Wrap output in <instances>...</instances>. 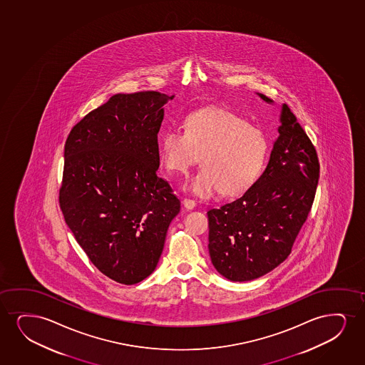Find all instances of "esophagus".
<instances>
[{"mask_svg": "<svg viewBox=\"0 0 365 365\" xmlns=\"http://www.w3.org/2000/svg\"><path fill=\"white\" fill-rule=\"evenodd\" d=\"M182 205H184V207L186 208V210H194L195 206H196V202H195L194 200L184 199L182 200Z\"/></svg>", "mask_w": 365, "mask_h": 365, "instance_id": "obj_1", "label": "esophagus"}]
</instances>
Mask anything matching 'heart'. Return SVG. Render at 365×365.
Here are the masks:
<instances>
[{"mask_svg":"<svg viewBox=\"0 0 365 365\" xmlns=\"http://www.w3.org/2000/svg\"><path fill=\"white\" fill-rule=\"evenodd\" d=\"M268 149L263 130L221 107L190 113L184 130L169 128L160 139V158L173 175H185L201 163L202 169L185 187L203 199L220 190L225 196H237L250 189L263 170Z\"/></svg>","mask_w":365,"mask_h":365,"instance_id":"heart-1","label":"heart"}]
</instances>
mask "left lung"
<instances>
[{"label": "left lung", "instance_id": "8db88e82", "mask_svg": "<svg viewBox=\"0 0 365 365\" xmlns=\"http://www.w3.org/2000/svg\"><path fill=\"white\" fill-rule=\"evenodd\" d=\"M280 122L262 176L242 197L207 212L211 262L232 282L254 280L282 264L314 203L319 176L316 148L287 103Z\"/></svg>", "mask_w": 365, "mask_h": 365}]
</instances>
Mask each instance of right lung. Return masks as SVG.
<instances>
[{
  "label": "right lung",
  "instance_id": "add662e5",
  "mask_svg": "<svg viewBox=\"0 0 365 365\" xmlns=\"http://www.w3.org/2000/svg\"><path fill=\"white\" fill-rule=\"evenodd\" d=\"M173 98L158 91L113 95L65 142V222L91 263L125 285L154 272L180 212V200L157 174L163 107Z\"/></svg>",
  "mask_w": 365,
  "mask_h": 365
}]
</instances>
